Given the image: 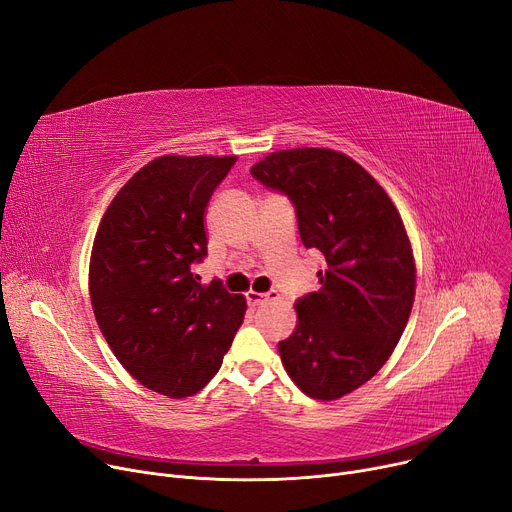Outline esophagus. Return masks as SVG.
Returning a JSON list of instances; mask_svg holds the SVG:
<instances>
[{
	"instance_id": "esophagus-1",
	"label": "esophagus",
	"mask_w": 512,
	"mask_h": 512,
	"mask_svg": "<svg viewBox=\"0 0 512 512\" xmlns=\"http://www.w3.org/2000/svg\"><path fill=\"white\" fill-rule=\"evenodd\" d=\"M278 299V292L276 290H272V292H265V294H261V292H247V303L251 305V307H257V305H263V303H270V301H276Z\"/></svg>"
}]
</instances>
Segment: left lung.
I'll return each instance as SVG.
<instances>
[{
	"label": "left lung",
	"instance_id": "1",
	"mask_svg": "<svg viewBox=\"0 0 512 512\" xmlns=\"http://www.w3.org/2000/svg\"><path fill=\"white\" fill-rule=\"evenodd\" d=\"M251 176L288 197L303 245L328 263L321 288L294 303L282 363L307 396L340 398L382 369L405 332L415 299L405 226L375 178L332 149L276 151Z\"/></svg>",
	"mask_w": 512,
	"mask_h": 512
}]
</instances>
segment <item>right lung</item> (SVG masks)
I'll use <instances>...</instances> for the list:
<instances>
[{"instance_id": "obj_1", "label": "right lung", "mask_w": 512, "mask_h": 512, "mask_svg": "<svg viewBox=\"0 0 512 512\" xmlns=\"http://www.w3.org/2000/svg\"><path fill=\"white\" fill-rule=\"evenodd\" d=\"M236 157L164 155L141 168L103 213L89 290L95 319L124 369L170 398L197 394L242 326L245 297L203 286V213Z\"/></svg>"}]
</instances>
